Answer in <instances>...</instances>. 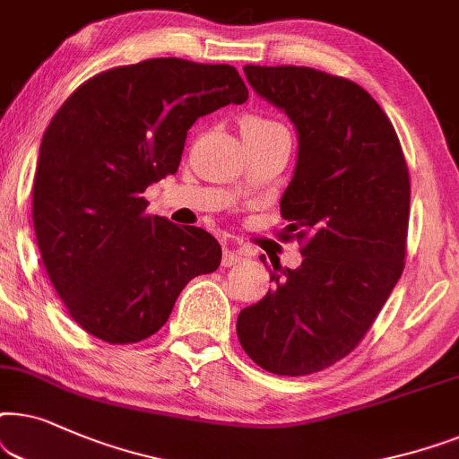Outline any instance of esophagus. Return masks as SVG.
<instances>
[{
  "instance_id": "obj_1",
  "label": "esophagus",
  "mask_w": 459,
  "mask_h": 459,
  "mask_svg": "<svg viewBox=\"0 0 459 459\" xmlns=\"http://www.w3.org/2000/svg\"><path fill=\"white\" fill-rule=\"evenodd\" d=\"M246 260V252L243 249H235L233 246L224 247V255H222V264L224 266H233L239 264V262Z\"/></svg>"
}]
</instances>
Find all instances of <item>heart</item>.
<instances>
[{"label": "heart", "mask_w": 459, "mask_h": 459, "mask_svg": "<svg viewBox=\"0 0 459 459\" xmlns=\"http://www.w3.org/2000/svg\"><path fill=\"white\" fill-rule=\"evenodd\" d=\"M281 127L277 121L260 117V115H247V117L241 119V134H260L268 130H277Z\"/></svg>", "instance_id": "b5f03b06"}]
</instances>
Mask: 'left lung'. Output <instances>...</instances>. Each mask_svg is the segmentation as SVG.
Masks as SVG:
<instances>
[{
	"label": "left lung",
	"mask_w": 459,
	"mask_h": 459,
	"mask_svg": "<svg viewBox=\"0 0 459 459\" xmlns=\"http://www.w3.org/2000/svg\"><path fill=\"white\" fill-rule=\"evenodd\" d=\"M243 71L255 94L296 127L281 237L302 243L304 260L293 271L273 264L277 287L241 310L237 335L271 374H315L363 340L401 279L407 163L386 113L361 85L308 66Z\"/></svg>",
	"instance_id": "obj_1"
}]
</instances>
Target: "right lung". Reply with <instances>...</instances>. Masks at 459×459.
I'll use <instances>...</instances> for the list:
<instances>
[{
  "mask_svg": "<svg viewBox=\"0 0 459 459\" xmlns=\"http://www.w3.org/2000/svg\"><path fill=\"white\" fill-rule=\"evenodd\" d=\"M247 96L230 65L151 58L91 77L54 115L33 224L48 277L85 332L108 344L149 338L188 281L220 266L207 230L144 216L143 193L178 172L195 121Z\"/></svg>",
  "mask_w": 459,
  "mask_h": 459,
  "instance_id": "obj_1",
  "label": "right lung"
}]
</instances>
